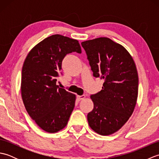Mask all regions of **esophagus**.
Listing matches in <instances>:
<instances>
[{
  "label": "esophagus",
  "instance_id": "1",
  "mask_svg": "<svg viewBox=\"0 0 159 159\" xmlns=\"http://www.w3.org/2000/svg\"><path fill=\"white\" fill-rule=\"evenodd\" d=\"M85 98V95H82V96H76V99H77V100H79V101H80V100H83V99H84Z\"/></svg>",
  "mask_w": 159,
  "mask_h": 159
}]
</instances>
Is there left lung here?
Listing matches in <instances>:
<instances>
[{
    "label": "left lung",
    "instance_id": "1",
    "mask_svg": "<svg viewBox=\"0 0 159 159\" xmlns=\"http://www.w3.org/2000/svg\"><path fill=\"white\" fill-rule=\"evenodd\" d=\"M93 76L103 79L102 89L90 96L93 110L87 114L89 126L101 135L120 130L136 105L139 78L133 59L122 46L107 38L81 43Z\"/></svg>",
    "mask_w": 159,
    "mask_h": 159
}]
</instances>
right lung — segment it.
Listing matches in <instances>:
<instances>
[{
    "instance_id": "add662e5",
    "label": "right lung",
    "mask_w": 159,
    "mask_h": 159,
    "mask_svg": "<svg viewBox=\"0 0 159 159\" xmlns=\"http://www.w3.org/2000/svg\"><path fill=\"white\" fill-rule=\"evenodd\" d=\"M81 53L79 42L53 35L37 44L26 57L22 70L21 93L25 109L48 133L63 129L75 105L76 96L57 85L66 55Z\"/></svg>"
}]
</instances>
